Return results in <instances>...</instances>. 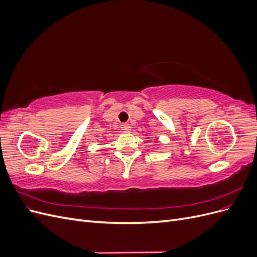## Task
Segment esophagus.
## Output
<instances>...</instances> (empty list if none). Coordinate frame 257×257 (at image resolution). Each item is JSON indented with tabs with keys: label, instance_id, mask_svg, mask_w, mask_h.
<instances>
[{
	"label": "esophagus",
	"instance_id": "1",
	"mask_svg": "<svg viewBox=\"0 0 257 257\" xmlns=\"http://www.w3.org/2000/svg\"><path fill=\"white\" fill-rule=\"evenodd\" d=\"M121 130L124 132H128L131 130V125L128 123H123L121 124Z\"/></svg>",
	"mask_w": 257,
	"mask_h": 257
}]
</instances>
